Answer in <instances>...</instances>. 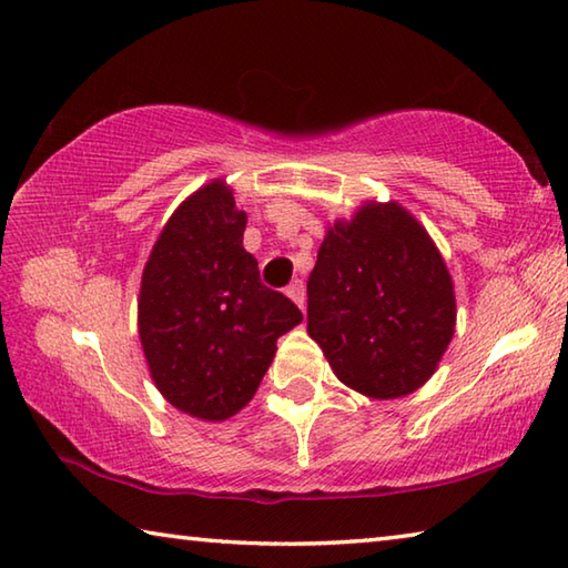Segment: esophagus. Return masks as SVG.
<instances>
[{"label": "esophagus", "instance_id": "1", "mask_svg": "<svg viewBox=\"0 0 568 568\" xmlns=\"http://www.w3.org/2000/svg\"><path fill=\"white\" fill-rule=\"evenodd\" d=\"M286 296L292 298V302H294L298 308H304V304H306L304 282H302V280H294L292 284H288V286H286Z\"/></svg>", "mask_w": 568, "mask_h": 568}]
</instances>
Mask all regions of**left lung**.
I'll use <instances>...</instances> for the list:
<instances>
[{
    "mask_svg": "<svg viewBox=\"0 0 568 568\" xmlns=\"http://www.w3.org/2000/svg\"><path fill=\"white\" fill-rule=\"evenodd\" d=\"M306 331L336 378L376 400L430 381L455 336V284L400 202L366 200L328 224L306 284Z\"/></svg>",
    "mask_w": 568,
    "mask_h": 568,
    "instance_id": "obj_1",
    "label": "left lung"
}]
</instances>
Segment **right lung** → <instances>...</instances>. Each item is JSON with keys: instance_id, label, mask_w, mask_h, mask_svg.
<instances>
[{"instance_id": "add662e5", "label": "right lung", "mask_w": 568, "mask_h": 568, "mask_svg": "<svg viewBox=\"0 0 568 568\" xmlns=\"http://www.w3.org/2000/svg\"><path fill=\"white\" fill-rule=\"evenodd\" d=\"M247 215L222 178L180 202L141 276L138 336L160 395L220 423L247 405L302 312L260 282L242 247Z\"/></svg>"}]
</instances>
